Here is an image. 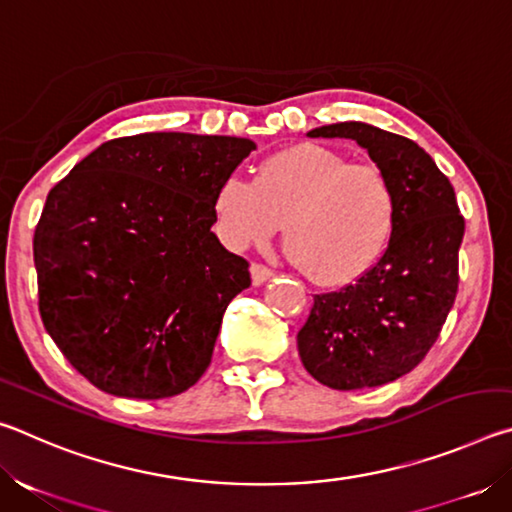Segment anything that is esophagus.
Here are the masks:
<instances>
[{
    "label": "esophagus",
    "instance_id": "obj_1",
    "mask_svg": "<svg viewBox=\"0 0 512 512\" xmlns=\"http://www.w3.org/2000/svg\"><path fill=\"white\" fill-rule=\"evenodd\" d=\"M250 277H253L255 287H259V284H264V282L271 280L273 271H271V268H266L264 264H253V266H250Z\"/></svg>",
    "mask_w": 512,
    "mask_h": 512
}]
</instances>
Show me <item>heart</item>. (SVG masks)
I'll return each mask as SVG.
<instances>
[{
  "mask_svg": "<svg viewBox=\"0 0 512 512\" xmlns=\"http://www.w3.org/2000/svg\"><path fill=\"white\" fill-rule=\"evenodd\" d=\"M219 237L235 250L266 244L284 223V253L318 287L361 280L391 244L400 196L377 162H350L323 144H293L268 155L246 178L216 187Z\"/></svg>",
  "mask_w": 512,
  "mask_h": 512,
  "instance_id": "1",
  "label": "heart"
}]
</instances>
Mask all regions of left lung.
Instances as JSON below:
<instances>
[{
    "label": "left lung",
    "instance_id": "8db88e82",
    "mask_svg": "<svg viewBox=\"0 0 512 512\" xmlns=\"http://www.w3.org/2000/svg\"><path fill=\"white\" fill-rule=\"evenodd\" d=\"M309 137H345L393 178L400 212L386 253L341 291L318 293L298 332L302 366L336 391L375 388L427 357L458 291L465 221L454 187L409 137L363 121L314 128Z\"/></svg>",
    "mask_w": 512,
    "mask_h": 512
}]
</instances>
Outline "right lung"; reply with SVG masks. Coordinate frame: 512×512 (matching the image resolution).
<instances>
[{"instance_id": "add662e5", "label": "right lung", "mask_w": 512, "mask_h": 512, "mask_svg": "<svg viewBox=\"0 0 512 512\" xmlns=\"http://www.w3.org/2000/svg\"><path fill=\"white\" fill-rule=\"evenodd\" d=\"M255 142L142 133L94 149L51 189L33 235L42 323L101 391L162 400L212 361L248 262L212 232V198Z\"/></svg>"}]
</instances>
